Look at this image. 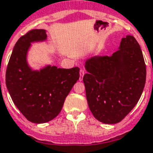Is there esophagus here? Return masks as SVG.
<instances>
[{"label": "esophagus", "mask_w": 153, "mask_h": 153, "mask_svg": "<svg viewBox=\"0 0 153 153\" xmlns=\"http://www.w3.org/2000/svg\"><path fill=\"white\" fill-rule=\"evenodd\" d=\"M84 74H85V71H84V70L81 69V70H79V80H80V81H81L82 79H83V76H84Z\"/></svg>", "instance_id": "1"}]
</instances>
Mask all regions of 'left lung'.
I'll use <instances>...</instances> for the list:
<instances>
[{"mask_svg": "<svg viewBox=\"0 0 153 153\" xmlns=\"http://www.w3.org/2000/svg\"><path fill=\"white\" fill-rule=\"evenodd\" d=\"M85 68L83 80L93 115L104 124L120 122L138 103L146 83V63L136 39L123 38L111 56L91 57Z\"/></svg>", "mask_w": 153, "mask_h": 153, "instance_id": "8db88e82", "label": "left lung"}]
</instances>
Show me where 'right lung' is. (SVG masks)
<instances>
[{"mask_svg": "<svg viewBox=\"0 0 153 153\" xmlns=\"http://www.w3.org/2000/svg\"><path fill=\"white\" fill-rule=\"evenodd\" d=\"M44 29H32L18 39L6 70V86L13 102L31 122L45 123L56 117L79 78V68L48 66L32 70L26 56L31 42L46 39Z\"/></svg>", "mask_w": 153, "mask_h": 153, "instance_id": "obj_1", "label": "right lung"}]
</instances>
